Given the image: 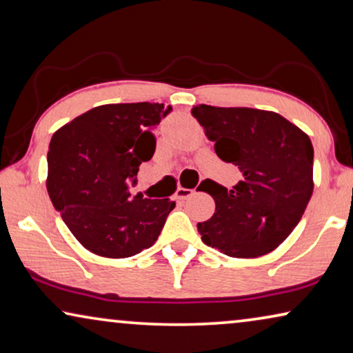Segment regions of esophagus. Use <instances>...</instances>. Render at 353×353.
Listing matches in <instances>:
<instances>
[{
	"label": "esophagus",
	"mask_w": 353,
	"mask_h": 353,
	"mask_svg": "<svg viewBox=\"0 0 353 353\" xmlns=\"http://www.w3.org/2000/svg\"><path fill=\"white\" fill-rule=\"evenodd\" d=\"M194 193V190H192V188H177V192H176V198L177 199H181V201H183V199H187V198H190L192 194Z\"/></svg>",
	"instance_id": "34e87169"
}]
</instances>
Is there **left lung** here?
<instances>
[{
	"mask_svg": "<svg viewBox=\"0 0 353 353\" xmlns=\"http://www.w3.org/2000/svg\"><path fill=\"white\" fill-rule=\"evenodd\" d=\"M192 115L219 159L244 176L230 192L206 179L215 212L196 225L203 243L236 259L270 254L296 227L312 196L311 139L268 110L201 104Z\"/></svg>",
	"mask_w": 353,
	"mask_h": 353,
	"instance_id": "8db88e82",
	"label": "left lung"
}]
</instances>
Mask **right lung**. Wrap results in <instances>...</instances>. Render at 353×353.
<instances>
[{"label":"right lung","mask_w":353,"mask_h":353,"mask_svg":"<svg viewBox=\"0 0 353 353\" xmlns=\"http://www.w3.org/2000/svg\"><path fill=\"white\" fill-rule=\"evenodd\" d=\"M171 110L159 103L104 104L54 134L47 192L87 250L126 259L159 239L176 203L131 196L130 188L138 183L139 166L154 155V130Z\"/></svg>","instance_id":"obj_1"}]
</instances>
